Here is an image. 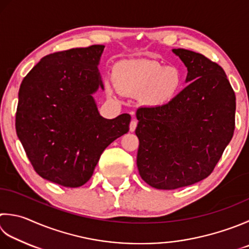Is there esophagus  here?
<instances>
[{"label": "esophagus", "instance_id": "34e87169", "mask_svg": "<svg viewBox=\"0 0 249 249\" xmlns=\"http://www.w3.org/2000/svg\"><path fill=\"white\" fill-rule=\"evenodd\" d=\"M136 127H137V121L133 120V121L130 122V124H129V130L130 131H135Z\"/></svg>", "mask_w": 249, "mask_h": 249}]
</instances>
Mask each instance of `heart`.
I'll use <instances>...</instances> for the list:
<instances>
[{
	"label": "heart",
	"instance_id": "b5f03b06",
	"mask_svg": "<svg viewBox=\"0 0 249 249\" xmlns=\"http://www.w3.org/2000/svg\"><path fill=\"white\" fill-rule=\"evenodd\" d=\"M115 89L126 95H142L150 106H163L173 101L182 89L183 75L177 67H165L147 59L125 60L112 72ZM108 92L111 87L107 86Z\"/></svg>",
	"mask_w": 249,
	"mask_h": 249
}]
</instances>
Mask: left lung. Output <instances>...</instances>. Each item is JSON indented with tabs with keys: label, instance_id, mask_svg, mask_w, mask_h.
I'll return each instance as SVG.
<instances>
[{
	"label": "left lung",
	"instance_id": "left-lung-1",
	"mask_svg": "<svg viewBox=\"0 0 249 249\" xmlns=\"http://www.w3.org/2000/svg\"><path fill=\"white\" fill-rule=\"evenodd\" d=\"M190 84L173 101L136 112L137 167L149 186L175 190L213 173L235 128V94L222 68L202 53L174 48Z\"/></svg>",
	"mask_w": 249,
	"mask_h": 249
}]
</instances>
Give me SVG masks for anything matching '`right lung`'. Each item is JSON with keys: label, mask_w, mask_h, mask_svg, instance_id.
Returning <instances> with one entry per match:
<instances>
[{"label": "right lung", "mask_w": 249, "mask_h": 249, "mask_svg": "<svg viewBox=\"0 0 249 249\" xmlns=\"http://www.w3.org/2000/svg\"><path fill=\"white\" fill-rule=\"evenodd\" d=\"M104 45L50 53L24 76L18 92L17 136L37 175L67 188L92 176L108 145L129 130L130 115L100 116L92 94L104 89Z\"/></svg>", "instance_id": "add662e5"}]
</instances>
